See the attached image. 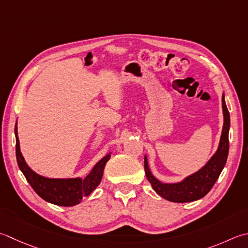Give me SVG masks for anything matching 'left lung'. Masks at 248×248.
I'll use <instances>...</instances> for the list:
<instances>
[{
    "instance_id": "obj_1",
    "label": "left lung",
    "mask_w": 248,
    "mask_h": 248,
    "mask_svg": "<svg viewBox=\"0 0 248 248\" xmlns=\"http://www.w3.org/2000/svg\"><path fill=\"white\" fill-rule=\"evenodd\" d=\"M222 110H224V127H222L220 143L216 154L200 171L188 176L183 182L177 184H163L159 182L150 173L147 164V158L145 157L144 168L146 177L149 183L152 184L154 190L159 196L172 202H191L199 200V199L207 195V192L214 186L217 178L219 177L222 169L225 167L228 153H229L230 115L227 108L224 95H222Z\"/></svg>"
}]
</instances>
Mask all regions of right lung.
Masks as SVG:
<instances>
[{
	"label": "right lung",
	"instance_id": "add662e5",
	"mask_svg": "<svg viewBox=\"0 0 248 248\" xmlns=\"http://www.w3.org/2000/svg\"><path fill=\"white\" fill-rule=\"evenodd\" d=\"M16 135V157L18 167L21 170L24 177L30 184L38 196L47 202L61 206H73L78 204L84 197L89 196L99 186L106 162L110 158V155L101 159L95 164L92 171L84 179L81 178H46L38 175L28 167L24 161L19 147V140L17 137V125L15 127Z\"/></svg>",
	"mask_w": 248,
	"mask_h": 248
}]
</instances>
